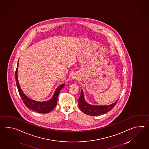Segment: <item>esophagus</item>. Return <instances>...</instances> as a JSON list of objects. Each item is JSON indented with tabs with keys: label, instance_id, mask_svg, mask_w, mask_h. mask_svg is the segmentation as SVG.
I'll use <instances>...</instances> for the list:
<instances>
[{
	"label": "esophagus",
	"instance_id": "obj_1",
	"mask_svg": "<svg viewBox=\"0 0 149 149\" xmlns=\"http://www.w3.org/2000/svg\"><path fill=\"white\" fill-rule=\"evenodd\" d=\"M78 77V76H76V75H74L72 76V79H77Z\"/></svg>",
	"mask_w": 149,
	"mask_h": 149
}]
</instances>
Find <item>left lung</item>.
Wrapping results in <instances>:
<instances>
[{"label": "left lung", "instance_id": "1", "mask_svg": "<svg viewBox=\"0 0 149 149\" xmlns=\"http://www.w3.org/2000/svg\"><path fill=\"white\" fill-rule=\"evenodd\" d=\"M119 99L114 103L109 105H93L87 103L84 98V95L81 90V95L79 98V106L83 112L87 115L91 116H98L110 111L115 106Z\"/></svg>", "mask_w": 149, "mask_h": 149}]
</instances>
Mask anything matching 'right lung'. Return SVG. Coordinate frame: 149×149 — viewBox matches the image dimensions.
<instances>
[{
	"label": "right lung",
	"instance_id": "1",
	"mask_svg": "<svg viewBox=\"0 0 149 149\" xmlns=\"http://www.w3.org/2000/svg\"><path fill=\"white\" fill-rule=\"evenodd\" d=\"M18 65H19V61L17 63V66L15 72V80H16L17 89L24 104L29 109L33 110L36 112L44 114V113H47L51 112L52 109L56 107L59 94L61 90L62 89L63 87L65 86V84H63L60 85L59 87H58L54 93L52 98H51L49 100H47L45 102H38V101L30 99L24 93L22 89H21L20 84L19 83V81L17 79Z\"/></svg>",
	"mask_w": 149,
	"mask_h": 149
}]
</instances>
